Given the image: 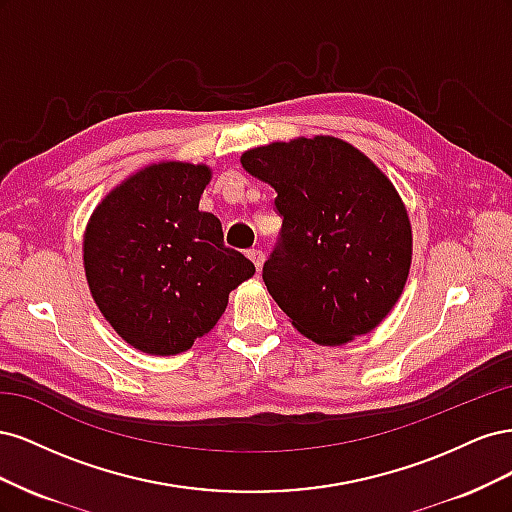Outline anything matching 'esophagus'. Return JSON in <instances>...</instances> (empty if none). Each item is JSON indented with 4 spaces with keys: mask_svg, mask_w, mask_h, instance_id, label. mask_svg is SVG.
I'll return each mask as SVG.
<instances>
[{
    "mask_svg": "<svg viewBox=\"0 0 512 512\" xmlns=\"http://www.w3.org/2000/svg\"><path fill=\"white\" fill-rule=\"evenodd\" d=\"M247 258H250L252 262H254V267H256V271H260V267H262V262H265V254H262V250H250L247 252Z\"/></svg>",
    "mask_w": 512,
    "mask_h": 512,
    "instance_id": "1",
    "label": "esophagus"
}]
</instances>
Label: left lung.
<instances>
[{
    "mask_svg": "<svg viewBox=\"0 0 512 512\" xmlns=\"http://www.w3.org/2000/svg\"><path fill=\"white\" fill-rule=\"evenodd\" d=\"M241 164L277 194L282 230L262 280L294 327L329 346L376 329L412 258L410 220L393 183L333 136L256 147Z\"/></svg>",
    "mask_w": 512,
    "mask_h": 512,
    "instance_id": "1",
    "label": "left lung"
}]
</instances>
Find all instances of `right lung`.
Returning <instances> with one entry per match:
<instances>
[{
	"label": "right lung",
	"instance_id": "right-lung-1",
	"mask_svg": "<svg viewBox=\"0 0 512 512\" xmlns=\"http://www.w3.org/2000/svg\"><path fill=\"white\" fill-rule=\"evenodd\" d=\"M207 166L164 162L108 194L85 232L91 294L126 342L147 354H179L209 333L228 292L254 275L224 245L220 220L198 211Z\"/></svg>",
	"mask_w": 512,
	"mask_h": 512
}]
</instances>
